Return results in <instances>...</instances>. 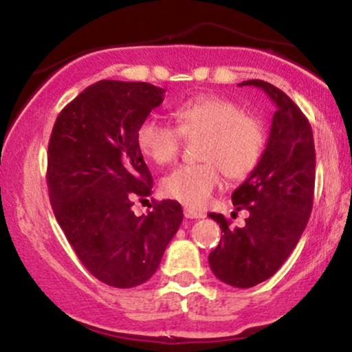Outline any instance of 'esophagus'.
Segmentation results:
<instances>
[{
  "mask_svg": "<svg viewBox=\"0 0 352 352\" xmlns=\"http://www.w3.org/2000/svg\"><path fill=\"white\" fill-rule=\"evenodd\" d=\"M184 216L189 219H201L205 218L204 211H197L194 208H184Z\"/></svg>",
  "mask_w": 352,
  "mask_h": 352,
  "instance_id": "obj_1",
  "label": "esophagus"
}]
</instances>
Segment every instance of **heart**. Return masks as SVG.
Wrapping results in <instances>:
<instances>
[{
    "mask_svg": "<svg viewBox=\"0 0 352 352\" xmlns=\"http://www.w3.org/2000/svg\"><path fill=\"white\" fill-rule=\"evenodd\" d=\"M177 128L155 117L139 124V151L155 165H168L179 157L184 136L204 138L199 157L201 163L182 165L162 182L163 192L187 206L200 208L223 184L242 181L261 160L266 133L258 118L247 115L234 100L221 96H199L175 109Z\"/></svg>",
    "mask_w": 352,
    "mask_h": 352,
    "instance_id": "b5f03b06",
    "label": "heart"
}]
</instances>
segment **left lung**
Here are the masks:
<instances>
[{
  "label": "left lung",
  "instance_id": "left-lung-1",
  "mask_svg": "<svg viewBox=\"0 0 352 352\" xmlns=\"http://www.w3.org/2000/svg\"><path fill=\"white\" fill-rule=\"evenodd\" d=\"M239 86L263 89L277 110L261 160L232 194L235 210L248 211L245 226L232 229L223 214H208L224 232L208 263L221 282L250 288L280 269L306 229L314 199L316 151L309 122L283 91L263 80Z\"/></svg>",
  "mask_w": 352,
  "mask_h": 352
}]
</instances>
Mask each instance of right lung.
Listing matches in <instances>:
<instances>
[{
    "label": "right lung",
    "mask_w": 352,
    "mask_h": 352,
    "mask_svg": "<svg viewBox=\"0 0 352 352\" xmlns=\"http://www.w3.org/2000/svg\"><path fill=\"white\" fill-rule=\"evenodd\" d=\"M151 83L100 80L57 117L47 147V190L57 223L83 266L100 282L133 288L147 282L182 223L176 200L131 206L152 194V175L136 131L163 102Z\"/></svg>",
    "instance_id": "obj_1"
}]
</instances>
